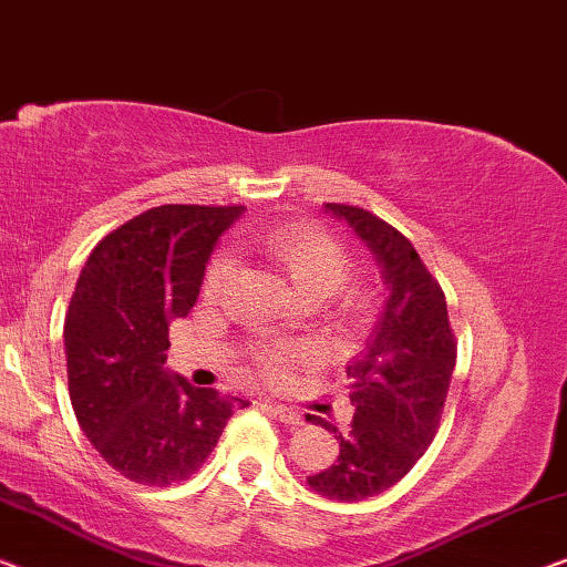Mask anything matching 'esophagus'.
I'll return each instance as SVG.
<instances>
[{"label": "esophagus", "mask_w": 567, "mask_h": 567, "mask_svg": "<svg viewBox=\"0 0 567 567\" xmlns=\"http://www.w3.org/2000/svg\"><path fill=\"white\" fill-rule=\"evenodd\" d=\"M269 411H272L275 419H280L282 424H290V426L302 424L300 413L292 411V409H287V405H282V403H269Z\"/></svg>", "instance_id": "obj_1"}]
</instances>
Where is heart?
Here are the masks:
<instances>
[{
	"instance_id": "obj_1",
	"label": "heart",
	"mask_w": 567,
	"mask_h": 567,
	"mask_svg": "<svg viewBox=\"0 0 567 567\" xmlns=\"http://www.w3.org/2000/svg\"><path fill=\"white\" fill-rule=\"evenodd\" d=\"M259 249L272 259V265L280 269L290 282L295 298H316L318 302L329 298L344 285L349 267V254L344 251L337 238L326 234V230L310 226V223H287L259 241ZM234 259L228 254L213 259L205 275V295L215 298L228 282ZM362 300L352 298L344 302V318L354 323L362 316ZM290 352L282 347H267L259 352V360L265 364L269 378H280L282 370L290 362Z\"/></svg>"
}]
</instances>
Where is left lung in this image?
Returning <instances> with one entry per match:
<instances>
[{"label":"left lung","instance_id":"obj_1","mask_svg":"<svg viewBox=\"0 0 567 567\" xmlns=\"http://www.w3.org/2000/svg\"><path fill=\"white\" fill-rule=\"evenodd\" d=\"M378 261L388 300L364 352L347 364L354 421L337 434L339 457L308 485L333 501H362L393 488L434 442L457 362L446 300L419 251L364 207L326 203Z\"/></svg>","mask_w":567,"mask_h":567}]
</instances>
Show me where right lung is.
I'll use <instances>...</instances> for the list:
<instances>
[{
    "mask_svg": "<svg viewBox=\"0 0 567 567\" xmlns=\"http://www.w3.org/2000/svg\"><path fill=\"white\" fill-rule=\"evenodd\" d=\"M244 205H158L94 246L63 347L76 421L110 467L141 485L187 481L249 401L164 367L169 323L193 310L205 265Z\"/></svg>",
    "mask_w": 567,
    "mask_h": 567,
    "instance_id": "1",
    "label": "right lung"
}]
</instances>
